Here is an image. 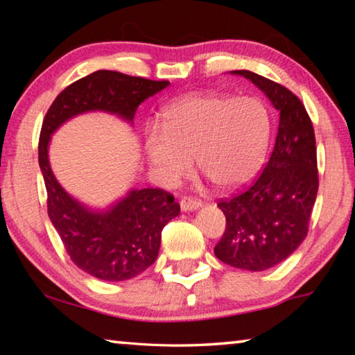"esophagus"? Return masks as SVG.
I'll return each instance as SVG.
<instances>
[{
	"label": "esophagus",
	"instance_id": "obj_1",
	"mask_svg": "<svg viewBox=\"0 0 355 355\" xmlns=\"http://www.w3.org/2000/svg\"><path fill=\"white\" fill-rule=\"evenodd\" d=\"M202 207V202L197 200V199H192V197H184L180 202V208H182V211H194V209H199Z\"/></svg>",
	"mask_w": 355,
	"mask_h": 355
}]
</instances>
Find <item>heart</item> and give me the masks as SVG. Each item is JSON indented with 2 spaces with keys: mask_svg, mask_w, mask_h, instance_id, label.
Wrapping results in <instances>:
<instances>
[{
  "mask_svg": "<svg viewBox=\"0 0 355 355\" xmlns=\"http://www.w3.org/2000/svg\"><path fill=\"white\" fill-rule=\"evenodd\" d=\"M271 130L268 107L258 98L196 94L167 107L163 128L150 125L144 148L167 183L184 177L194 159L214 188L233 191L260 171Z\"/></svg>",
  "mask_w": 355,
  "mask_h": 355,
  "instance_id": "obj_1",
  "label": "heart"
}]
</instances>
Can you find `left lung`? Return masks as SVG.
<instances>
[{
  "label": "left lung",
  "instance_id": "1",
  "mask_svg": "<svg viewBox=\"0 0 355 355\" xmlns=\"http://www.w3.org/2000/svg\"><path fill=\"white\" fill-rule=\"evenodd\" d=\"M248 78L279 111V131L266 167L248 189L220 200L227 227L214 255L245 271H264L286 260L309 232L318 194L313 125L300 100L286 87L249 70Z\"/></svg>",
  "mask_w": 355,
  "mask_h": 355
}]
</instances>
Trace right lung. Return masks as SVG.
I'll use <instances>...</instances> for the list:
<instances>
[{
  "label": "right lung",
  "mask_w": 355,
  "mask_h": 355,
  "mask_svg": "<svg viewBox=\"0 0 355 355\" xmlns=\"http://www.w3.org/2000/svg\"><path fill=\"white\" fill-rule=\"evenodd\" d=\"M169 84L98 70L65 87L44 119L39 166L48 194V216L71 261L100 280H130L152 266L161 232L180 214V205L169 192L153 188L130 189L106 208L86 205L70 196L53 173L48 156L51 136L86 112H107L133 125L137 106Z\"/></svg>",
  "instance_id": "obj_1"
}]
</instances>
